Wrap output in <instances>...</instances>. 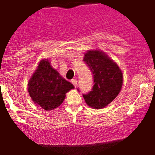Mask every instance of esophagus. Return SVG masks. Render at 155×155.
<instances>
[{
  "label": "esophagus",
  "mask_w": 155,
  "mask_h": 155,
  "mask_svg": "<svg viewBox=\"0 0 155 155\" xmlns=\"http://www.w3.org/2000/svg\"><path fill=\"white\" fill-rule=\"evenodd\" d=\"M71 83H72L73 85H74L75 87H76V85H77V80H71Z\"/></svg>",
  "instance_id": "1"
}]
</instances>
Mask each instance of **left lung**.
I'll list each match as a JSON object with an SVG mask.
<instances>
[{"instance_id": "left-lung-1", "label": "left lung", "mask_w": 155, "mask_h": 155, "mask_svg": "<svg viewBox=\"0 0 155 155\" xmlns=\"http://www.w3.org/2000/svg\"><path fill=\"white\" fill-rule=\"evenodd\" d=\"M84 61L92 71L94 79L92 91L83 95L85 102L91 108H104L120 92L123 84L122 71L114 61L100 50L87 51L84 54Z\"/></svg>"}]
</instances>
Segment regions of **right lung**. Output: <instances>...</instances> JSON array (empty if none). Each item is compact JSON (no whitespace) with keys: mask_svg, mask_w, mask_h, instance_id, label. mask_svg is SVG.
I'll use <instances>...</instances> for the list:
<instances>
[{"mask_svg":"<svg viewBox=\"0 0 155 155\" xmlns=\"http://www.w3.org/2000/svg\"><path fill=\"white\" fill-rule=\"evenodd\" d=\"M73 88L72 84L62 77L48 59L40 61L28 82V92L32 101L47 111L60 106L66 93Z\"/></svg>","mask_w":155,"mask_h":155,"instance_id":"add662e5","label":"right lung"}]
</instances>
